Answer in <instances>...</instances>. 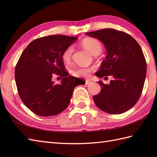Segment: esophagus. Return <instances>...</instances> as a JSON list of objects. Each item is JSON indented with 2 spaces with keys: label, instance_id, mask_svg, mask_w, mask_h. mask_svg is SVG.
<instances>
[{
  "label": "esophagus",
  "instance_id": "34e87169",
  "mask_svg": "<svg viewBox=\"0 0 157 157\" xmlns=\"http://www.w3.org/2000/svg\"><path fill=\"white\" fill-rule=\"evenodd\" d=\"M91 81L90 80H86V84H91Z\"/></svg>",
  "mask_w": 157,
  "mask_h": 157
}]
</instances>
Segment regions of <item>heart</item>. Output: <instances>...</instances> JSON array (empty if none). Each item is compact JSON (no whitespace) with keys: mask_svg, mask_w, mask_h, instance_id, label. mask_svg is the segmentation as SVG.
Listing matches in <instances>:
<instances>
[{"mask_svg":"<svg viewBox=\"0 0 157 157\" xmlns=\"http://www.w3.org/2000/svg\"><path fill=\"white\" fill-rule=\"evenodd\" d=\"M82 46L88 52L93 55H97L101 53L102 51V45L99 41L94 38H85L82 42ZM73 48L72 46H69L65 49L62 54V59L65 63H68L71 59ZM72 74L76 77H88L91 73V69L90 68L78 67L71 70Z\"/></svg>","mask_w":157,"mask_h":157,"instance_id":"obj_1","label":"heart"}]
</instances>
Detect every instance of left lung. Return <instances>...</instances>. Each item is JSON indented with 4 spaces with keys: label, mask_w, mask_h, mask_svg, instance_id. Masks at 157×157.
<instances>
[{
    "label": "left lung",
    "mask_w": 157,
    "mask_h": 157,
    "mask_svg": "<svg viewBox=\"0 0 157 157\" xmlns=\"http://www.w3.org/2000/svg\"><path fill=\"white\" fill-rule=\"evenodd\" d=\"M103 42L107 55L96 75H111L109 84L98 82L101 90L93 96L95 105L109 114H121L132 108L140 97L146 74L144 53L136 40L115 29L86 33Z\"/></svg>",
    "instance_id": "1"
}]
</instances>
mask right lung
<instances>
[{
	"instance_id": "obj_1",
	"label": "right lung",
	"mask_w": 157,
	"mask_h": 157,
	"mask_svg": "<svg viewBox=\"0 0 157 157\" xmlns=\"http://www.w3.org/2000/svg\"><path fill=\"white\" fill-rule=\"evenodd\" d=\"M78 37L50 35L34 40L20 56L15 70L18 94L22 102L35 114L58 115L67 108L79 79L69 76L62 59L66 48ZM57 75L60 85L52 81Z\"/></svg>"
}]
</instances>
